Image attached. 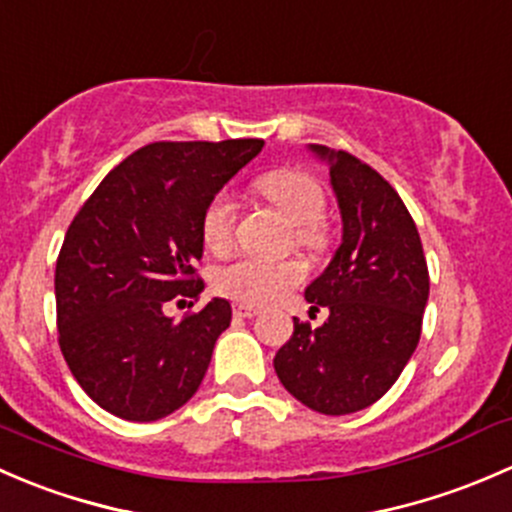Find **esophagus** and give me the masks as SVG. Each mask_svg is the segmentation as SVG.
Instances as JSON below:
<instances>
[{"label":"esophagus","instance_id":"esophagus-1","mask_svg":"<svg viewBox=\"0 0 512 512\" xmlns=\"http://www.w3.org/2000/svg\"><path fill=\"white\" fill-rule=\"evenodd\" d=\"M258 313H261V308H256V305L234 303V315H239V318H254Z\"/></svg>","mask_w":512,"mask_h":512}]
</instances>
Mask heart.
Returning <instances> with one entry per match:
<instances>
[{"label": "heart", "mask_w": 512, "mask_h": 512, "mask_svg": "<svg viewBox=\"0 0 512 512\" xmlns=\"http://www.w3.org/2000/svg\"><path fill=\"white\" fill-rule=\"evenodd\" d=\"M258 192L276 204L295 229V239L303 246L323 244L325 192L313 177L298 170L268 172L256 182ZM236 204L226 192L214 194L202 214V241L209 251L229 249L234 239ZM303 281V268L295 261H266L256 256H241L226 263L214 276L221 295L246 305H266L281 298L288 288Z\"/></svg>", "instance_id": "heart-1"}]
</instances>
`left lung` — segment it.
I'll use <instances>...</instances> for the list:
<instances>
[{"instance_id": "8db88e82", "label": "left lung", "mask_w": 512, "mask_h": 512, "mask_svg": "<svg viewBox=\"0 0 512 512\" xmlns=\"http://www.w3.org/2000/svg\"><path fill=\"white\" fill-rule=\"evenodd\" d=\"M328 162L342 217V244L305 288L320 328L293 318L273 357L278 379L313 412H360L389 392L421 335L429 268L412 214L377 170L345 150L310 145Z\"/></svg>"}]
</instances>
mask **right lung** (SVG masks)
<instances>
[{
	"mask_svg": "<svg viewBox=\"0 0 512 512\" xmlns=\"http://www.w3.org/2000/svg\"><path fill=\"white\" fill-rule=\"evenodd\" d=\"M261 147L152 142L110 170L73 217L54 278L59 345L105 412L157 421L202 384L231 323L229 300L212 298L179 323L162 308L179 295L199 298L204 207Z\"/></svg>",
	"mask_w": 512,
	"mask_h": 512,
	"instance_id": "obj_1",
	"label": "right lung"
}]
</instances>
